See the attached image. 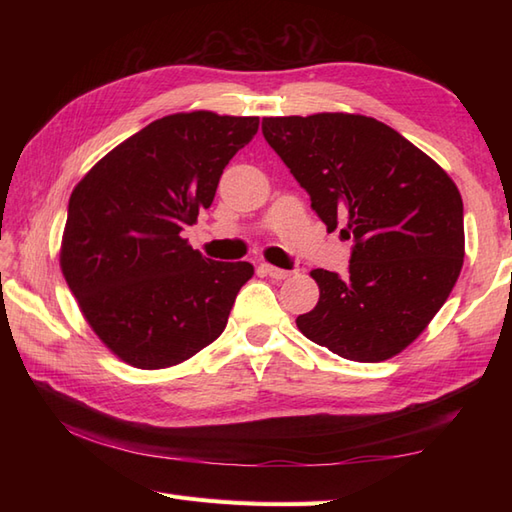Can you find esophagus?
Listing matches in <instances>:
<instances>
[{
	"label": "esophagus",
	"instance_id": "1",
	"mask_svg": "<svg viewBox=\"0 0 512 512\" xmlns=\"http://www.w3.org/2000/svg\"><path fill=\"white\" fill-rule=\"evenodd\" d=\"M259 268H262V273H264V275H268L270 279H277V281H281V279H288V277H290V270L277 268V266H273V264H262Z\"/></svg>",
	"mask_w": 512,
	"mask_h": 512
}]
</instances>
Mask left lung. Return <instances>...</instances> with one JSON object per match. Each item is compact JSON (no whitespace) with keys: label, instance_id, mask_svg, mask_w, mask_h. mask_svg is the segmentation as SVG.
<instances>
[{"label":"left lung","instance_id":"left-lung-1","mask_svg":"<svg viewBox=\"0 0 512 512\" xmlns=\"http://www.w3.org/2000/svg\"><path fill=\"white\" fill-rule=\"evenodd\" d=\"M266 143L308 191L312 209L354 239L341 277L312 270L319 303L297 328L358 363L396 356L444 306L464 264V206L438 162L361 114L264 118Z\"/></svg>","mask_w":512,"mask_h":512}]
</instances>
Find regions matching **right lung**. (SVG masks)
<instances>
[{"label":"right lung","mask_w":512,"mask_h":512,"mask_svg":"<svg viewBox=\"0 0 512 512\" xmlns=\"http://www.w3.org/2000/svg\"><path fill=\"white\" fill-rule=\"evenodd\" d=\"M257 116L171 114L112 149L76 184L61 270L96 336L140 369L187 361L226 328L248 262H213L182 239L209 209Z\"/></svg>","instance_id":"1"}]
</instances>
